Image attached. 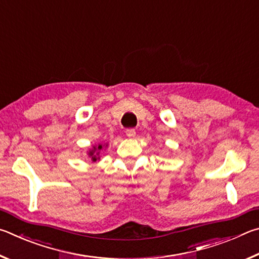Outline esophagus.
Returning a JSON list of instances; mask_svg holds the SVG:
<instances>
[{
	"mask_svg": "<svg viewBox=\"0 0 259 259\" xmlns=\"http://www.w3.org/2000/svg\"><path fill=\"white\" fill-rule=\"evenodd\" d=\"M125 135L128 136L129 138H134L136 136V130L135 129H126L125 130Z\"/></svg>",
	"mask_w": 259,
	"mask_h": 259,
	"instance_id": "34e87169",
	"label": "esophagus"
}]
</instances>
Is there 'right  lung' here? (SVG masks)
Returning a JSON list of instances; mask_svg holds the SVG:
<instances>
[{
    "label": "right lung",
    "mask_w": 259,
    "mask_h": 259,
    "mask_svg": "<svg viewBox=\"0 0 259 259\" xmlns=\"http://www.w3.org/2000/svg\"><path fill=\"white\" fill-rule=\"evenodd\" d=\"M103 147L104 146L102 145V144H99L98 146H94L89 152H88V155L91 157L93 162H96L97 160H99V154H100V151L103 150Z\"/></svg>",
    "instance_id": "obj_1"
}]
</instances>
